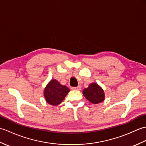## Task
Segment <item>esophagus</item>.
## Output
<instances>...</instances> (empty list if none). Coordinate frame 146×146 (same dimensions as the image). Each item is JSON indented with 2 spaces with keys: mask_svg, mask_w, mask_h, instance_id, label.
I'll use <instances>...</instances> for the list:
<instances>
[{
  "mask_svg": "<svg viewBox=\"0 0 146 146\" xmlns=\"http://www.w3.org/2000/svg\"><path fill=\"white\" fill-rule=\"evenodd\" d=\"M80 89H81V87L80 86H76V87H71V90H80Z\"/></svg>",
  "mask_w": 146,
  "mask_h": 146,
  "instance_id": "34e87169",
  "label": "esophagus"
}]
</instances>
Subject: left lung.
Wrapping results in <instances>:
<instances>
[{
	"instance_id": "8db88e82",
	"label": "left lung",
	"mask_w": 146,
	"mask_h": 146,
	"mask_svg": "<svg viewBox=\"0 0 146 146\" xmlns=\"http://www.w3.org/2000/svg\"><path fill=\"white\" fill-rule=\"evenodd\" d=\"M83 94L90 102L94 104L101 103L105 100L103 88L96 83H92L88 88L83 90Z\"/></svg>"
}]
</instances>
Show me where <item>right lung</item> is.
<instances>
[{"label": "right lung", "mask_w": 146, "mask_h": 146, "mask_svg": "<svg viewBox=\"0 0 146 146\" xmlns=\"http://www.w3.org/2000/svg\"><path fill=\"white\" fill-rule=\"evenodd\" d=\"M69 92L67 86L61 85L56 80L52 79L44 88V97L48 104L55 106L63 102Z\"/></svg>", "instance_id": "add662e5"}]
</instances>
